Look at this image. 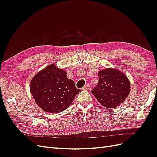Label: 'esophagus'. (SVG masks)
I'll list each match as a JSON object with an SVG mask.
<instances>
[{"label":"esophagus","mask_w":157,"mask_h":157,"mask_svg":"<svg viewBox=\"0 0 157 157\" xmlns=\"http://www.w3.org/2000/svg\"><path fill=\"white\" fill-rule=\"evenodd\" d=\"M82 89H83V90H88L90 89V86H89L88 85H85Z\"/></svg>","instance_id":"obj_1"}]
</instances>
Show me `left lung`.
Listing matches in <instances>:
<instances>
[{"instance_id":"left-lung-1","label":"left lung","mask_w":157,"mask_h":157,"mask_svg":"<svg viewBox=\"0 0 157 157\" xmlns=\"http://www.w3.org/2000/svg\"><path fill=\"white\" fill-rule=\"evenodd\" d=\"M98 77L99 80L92 93L104 108H116L126 99L130 84L124 74L117 69H105L98 72Z\"/></svg>"}]
</instances>
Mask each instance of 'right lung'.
<instances>
[{"mask_svg":"<svg viewBox=\"0 0 157 157\" xmlns=\"http://www.w3.org/2000/svg\"><path fill=\"white\" fill-rule=\"evenodd\" d=\"M81 92L66 72L53 64L40 71L30 83V92L36 103L44 111L58 113L67 109Z\"/></svg>","mask_w":157,"mask_h":157,"instance_id":"1","label":"right lung"}]
</instances>
